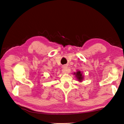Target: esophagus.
<instances>
[{"label":"esophagus","instance_id":"34e87169","mask_svg":"<svg viewBox=\"0 0 124 124\" xmlns=\"http://www.w3.org/2000/svg\"><path fill=\"white\" fill-rule=\"evenodd\" d=\"M62 68H63L62 70H63V71L64 72V73H68L69 69V68H68V66H63L62 67Z\"/></svg>","mask_w":124,"mask_h":124}]
</instances>
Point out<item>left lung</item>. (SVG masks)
I'll use <instances>...</instances> for the list:
<instances>
[{
    "mask_svg": "<svg viewBox=\"0 0 124 124\" xmlns=\"http://www.w3.org/2000/svg\"><path fill=\"white\" fill-rule=\"evenodd\" d=\"M75 74L76 75V78H78V80L79 81H81L82 80L83 76H82V74L81 73V72L80 71H78L77 73H75Z\"/></svg>",
    "mask_w": 124,
    "mask_h": 124,
    "instance_id": "left-lung-1",
    "label": "left lung"
}]
</instances>
